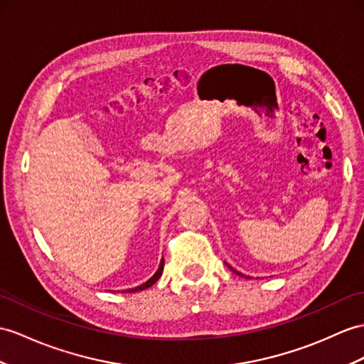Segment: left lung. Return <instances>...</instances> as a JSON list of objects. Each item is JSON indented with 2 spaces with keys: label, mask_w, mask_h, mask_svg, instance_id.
<instances>
[{
  "label": "left lung",
  "mask_w": 364,
  "mask_h": 364,
  "mask_svg": "<svg viewBox=\"0 0 364 364\" xmlns=\"http://www.w3.org/2000/svg\"><path fill=\"white\" fill-rule=\"evenodd\" d=\"M228 267H230V265H228ZM230 269H232V267H230ZM232 270H233V272H235V273H237V274H239V277H244V274H242V273H239V272H236V270H235V269H232Z\"/></svg>",
  "instance_id": "obj_1"
}]
</instances>
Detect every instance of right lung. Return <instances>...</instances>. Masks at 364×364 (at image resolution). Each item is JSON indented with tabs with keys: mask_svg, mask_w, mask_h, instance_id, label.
Masks as SVG:
<instances>
[{
	"mask_svg": "<svg viewBox=\"0 0 364 364\" xmlns=\"http://www.w3.org/2000/svg\"><path fill=\"white\" fill-rule=\"evenodd\" d=\"M162 272H164V259L161 261V265H159V270L153 274V278H149L146 282H144V284L141 286H139V287H134V289H129V290H127V291H139V290H145V289H148V287H151L154 282L162 277Z\"/></svg>",
	"mask_w": 364,
	"mask_h": 364,
	"instance_id": "1",
	"label": "right lung"
}]
</instances>
